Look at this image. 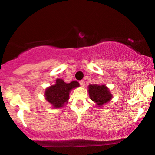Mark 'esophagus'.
<instances>
[{"instance_id":"1","label":"esophagus","mask_w":155,"mask_h":155,"mask_svg":"<svg viewBox=\"0 0 155 155\" xmlns=\"http://www.w3.org/2000/svg\"><path fill=\"white\" fill-rule=\"evenodd\" d=\"M79 84L82 87H84L85 86V81H84V80H81V81H79Z\"/></svg>"}]
</instances>
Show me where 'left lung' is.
I'll return each instance as SVG.
<instances>
[{
	"mask_svg": "<svg viewBox=\"0 0 155 155\" xmlns=\"http://www.w3.org/2000/svg\"><path fill=\"white\" fill-rule=\"evenodd\" d=\"M90 98L95 103L98 107L104 106L113 98V95L106 85L90 84L88 86Z\"/></svg>",
	"mask_w": 155,
	"mask_h": 155,
	"instance_id": "1",
	"label": "left lung"
}]
</instances>
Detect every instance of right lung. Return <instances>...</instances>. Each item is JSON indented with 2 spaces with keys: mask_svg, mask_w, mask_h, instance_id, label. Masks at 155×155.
Masks as SVG:
<instances>
[{
  "mask_svg": "<svg viewBox=\"0 0 155 155\" xmlns=\"http://www.w3.org/2000/svg\"><path fill=\"white\" fill-rule=\"evenodd\" d=\"M80 86L77 81L65 83L62 79H57L56 83L47 87L44 92V97L54 108L63 107L68 104L69 94L73 89Z\"/></svg>",
  "mask_w": 155,
  "mask_h": 155,
  "instance_id": "add662e5",
  "label": "right lung"
}]
</instances>
